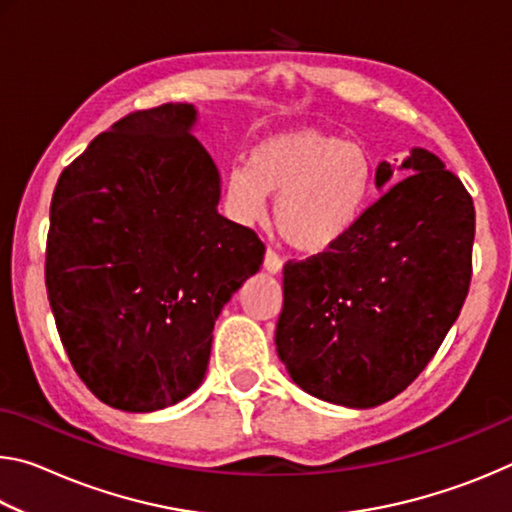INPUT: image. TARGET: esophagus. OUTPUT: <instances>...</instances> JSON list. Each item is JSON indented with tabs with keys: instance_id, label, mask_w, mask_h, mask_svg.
<instances>
[{
	"instance_id": "34e87169",
	"label": "esophagus",
	"mask_w": 512,
	"mask_h": 512,
	"mask_svg": "<svg viewBox=\"0 0 512 512\" xmlns=\"http://www.w3.org/2000/svg\"><path fill=\"white\" fill-rule=\"evenodd\" d=\"M264 268L268 273H280L282 271V257L271 248H268L266 255H264Z\"/></svg>"
}]
</instances>
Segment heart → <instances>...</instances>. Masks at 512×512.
Here are the masks:
<instances>
[{
  "label": "heart",
  "mask_w": 512,
  "mask_h": 512,
  "mask_svg": "<svg viewBox=\"0 0 512 512\" xmlns=\"http://www.w3.org/2000/svg\"><path fill=\"white\" fill-rule=\"evenodd\" d=\"M372 160L357 142L318 128H296L259 142L250 164L225 176V203L237 221H264L277 198L275 230L291 248L318 255L350 235L366 210Z\"/></svg>",
  "instance_id": "b5f03b06"
}]
</instances>
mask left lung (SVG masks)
Returning a JSON list of instances; mask_svg holds the SVG:
<instances>
[{
	"mask_svg": "<svg viewBox=\"0 0 512 512\" xmlns=\"http://www.w3.org/2000/svg\"><path fill=\"white\" fill-rule=\"evenodd\" d=\"M391 183L325 253L284 264L275 345L320 400L368 409L406 391L456 323L472 280L474 203L436 155L413 149Z\"/></svg>",
	"mask_w": 512,
	"mask_h": 512,
	"instance_id": "left-lung-1",
	"label": "left lung"
}]
</instances>
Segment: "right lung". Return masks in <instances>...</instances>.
Segmentation results:
<instances>
[{
	"label": "right lung",
	"instance_id": "obj_1",
	"mask_svg": "<svg viewBox=\"0 0 512 512\" xmlns=\"http://www.w3.org/2000/svg\"><path fill=\"white\" fill-rule=\"evenodd\" d=\"M194 119L189 103L128 112L51 198L49 305L76 375L112 409L149 413L194 393L214 320L264 259L255 230L216 212L219 171Z\"/></svg>",
	"mask_w": 512,
	"mask_h": 512
}]
</instances>
